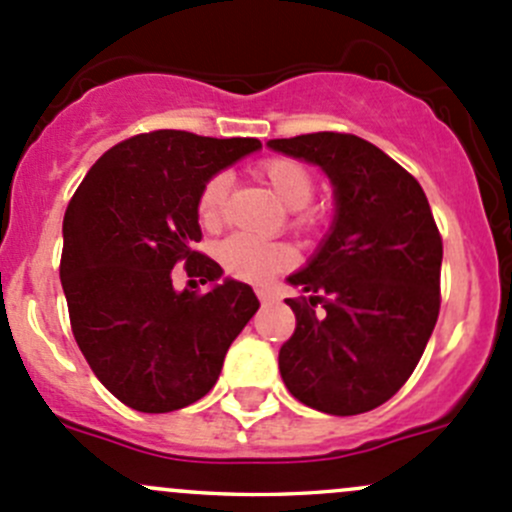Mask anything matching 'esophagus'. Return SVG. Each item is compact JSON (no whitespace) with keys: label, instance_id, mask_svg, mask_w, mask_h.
<instances>
[{"label":"esophagus","instance_id":"esophagus-1","mask_svg":"<svg viewBox=\"0 0 512 512\" xmlns=\"http://www.w3.org/2000/svg\"><path fill=\"white\" fill-rule=\"evenodd\" d=\"M257 297H260L262 304H267L275 299V292H272V287H257Z\"/></svg>","mask_w":512,"mask_h":512}]
</instances>
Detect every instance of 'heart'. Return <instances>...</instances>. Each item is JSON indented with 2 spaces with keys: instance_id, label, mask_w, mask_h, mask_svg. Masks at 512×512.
Returning a JSON list of instances; mask_svg holds the SVG:
<instances>
[{
  "instance_id": "obj_1",
  "label": "heart",
  "mask_w": 512,
  "mask_h": 512,
  "mask_svg": "<svg viewBox=\"0 0 512 512\" xmlns=\"http://www.w3.org/2000/svg\"><path fill=\"white\" fill-rule=\"evenodd\" d=\"M257 178L272 190L277 200L289 210H302L312 200L314 178L302 163L289 158H270L257 168ZM227 178L215 175L205 183L198 198V218L203 225H218L223 218ZM312 215L302 213L299 223L309 225ZM220 262L227 272L250 282H267L277 272L294 262V250L287 242L260 240L252 235H235L220 245Z\"/></svg>"
}]
</instances>
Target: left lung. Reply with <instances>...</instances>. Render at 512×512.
<instances>
[{
    "mask_svg": "<svg viewBox=\"0 0 512 512\" xmlns=\"http://www.w3.org/2000/svg\"><path fill=\"white\" fill-rule=\"evenodd\" d=\"M267 148L317 165L334 190L327 235L287 277L307 299H287L297 329L280 349L282 381L309 409L364 414L406 384L436 327L443 242L426 193L352 133L275 138Z\"/></svg>",
    "mask_w": 512,
    "mask_h": 512,
    "instance_id": "8db88e82",
    "label": "left lung"
}]
</instances>
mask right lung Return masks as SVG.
<instances>
[{
    "instance_id": "add662e5",
    "label": "right lung",
    "mask_w": 512,
    "mask_h": 512,
    "mask_svg": "<svg viewBox=\"0 0 512 512\" xmlns=\"http://www.w3.org/2000/svg\"><path fill=\"white\" fill-rule=\"evenodd\" d=\"M260 148L257 138L185 131L133 136L91 165L66 208L71 329L98 381L131 409L168 414L203 399L260 307L250 285L193 250L205 183ZM180 259L211 282L208 293L172 287Z\"/></svg>"
}]
</instances>
